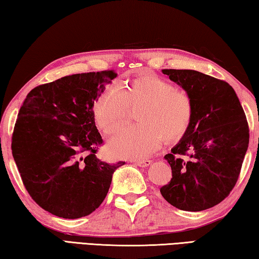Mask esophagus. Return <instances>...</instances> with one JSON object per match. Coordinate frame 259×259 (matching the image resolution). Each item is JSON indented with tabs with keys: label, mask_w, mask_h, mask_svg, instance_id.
Listing matches in <instances>:
<instances>
[{
	"label": "esophagus",
	"mask_w": 259,
	"mask_h": 259,
	"mask_svg": "<svg viewBox=\"0 0 259 259\" xmlns=\"http://www.w3.org/2000/svg\"><path fill=\"white\" fill-rule=\"evenodd\" d=\"M133 162L135 164H137L139 166H144V168H145V166H148L152 163L151 160H134Z\"/></svg>",
	"instance_id": "34e87169"
}]
</instances>
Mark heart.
Wrapping results in <instances>:
<instances>
[{
    "label": "heart",
    "mask_w": 259,
    "mask_h": 259,
    "mask_svg": "<svg viewBox=\"0 0 259 259\" xmlns=\"http://www.w3.org/2000/svg\"><path fill=\"white\" fill-rule=\"evenodd\" d=\"M139 106L135 120L109 140L108 150L116 157H142L159 147L161 139L174 143L186 134L193 116L192 99L154 74H142L120 87L111 84L93 105L96 123L106 135L123 124L128 108Z\"/></svg>",
    "instance_id": "obj_1"
}]
</instances>
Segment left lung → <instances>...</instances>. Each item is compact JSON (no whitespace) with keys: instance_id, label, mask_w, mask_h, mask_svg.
Segmentation results:
<instances>
[{"instance_id":"1","label":"left lung","mask_w":259,"mask_h":259,"mask_svg":"<svg viewBox=\"0 0 259 259\" xmlns=\"http://www.w3.org/2000/svg\"><path fill=\"white\" fill-rule=\"evenodd\" d=\"M190 96L193 116L186 134L164 159L172 178L161 187L168 202L185 211L221 203L238 181L248 150L249 128L229 83L193 69H162Z\"/></svg>"}]
</instances>
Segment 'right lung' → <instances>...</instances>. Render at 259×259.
I'll use <instances>...</instances> for the list:
<instances>
[{
    "mask_svg": "<svg viewBox=\"0 0 259 259\" xmlns=\"http://www.w3.org/2000/svg\"><path fill=\"white\" fill-rule=\"evenodd\" d=\"M116 75L103 71L64 76L34 88L21 105L12 155L29 195L52 214L75 219L95 211L114 171L124 164L96 156L103 139L93 105Z\"/></svg>",
    "mask_w": 259,
    "mask_h": 259,
    "instance_id": "1",
    "label": "right lung"
}]
</instances>
